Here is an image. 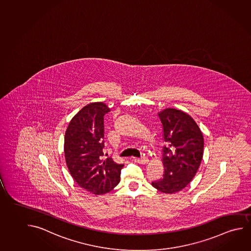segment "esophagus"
Masks as SVG:
<instances>
[{"mask_svg":"<svg viewBox=\"0 0 251 251\" xmlns=\"http://www.w3.org/2000/svg\"><path fill=\"white\" fill-rule=\"evenodd\" d=\"M134 161L138 162V163H140V164H146V163L149 162V159L147 157L135 158Z\"/></svg>","mask_w":251,"mask_h":251,"instance_id":"34e87169","label":"esophagus"}]
</instances>
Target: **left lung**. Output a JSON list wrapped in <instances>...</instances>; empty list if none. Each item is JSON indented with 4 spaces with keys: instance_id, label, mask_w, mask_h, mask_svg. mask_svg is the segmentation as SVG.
Wrapping results in <instances>:
<instances>
[{
    "instance_id": "left-lung-1",
    "label": "left lung",
    "mask_w": 251,
    "mask_h": 251,
    "mask_svg": "<svg viewBox=\"0 0 251 251\" xmlns=\"http://www.w3.org/2000/svg\"><path fill=\"white\" fill-rule=\"evenodd\" d=\"M163 128V177L152 182L163 193H175L186 187L200 168L204 153V138L190 115L168 108L158 113Z\"/></svg>"
}]
</instances>
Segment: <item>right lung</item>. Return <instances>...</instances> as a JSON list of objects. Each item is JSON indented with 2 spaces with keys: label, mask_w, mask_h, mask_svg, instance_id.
<instances>
[{
  "label": "right lung",
  "mask_w": 251,
  "mask_h": 251,
  "mask_svg": "<svg viewBox=\"0 0 251 251\" xmlns=\"http://www.w3.org/2000/svg\"><path fill=\"white\" fill-rule=\"evenodd\" d=\"M111 111L102 102L83 107L70 121L65 133L64 153L68 170L80 187L102 195L120 181L124 164L102 159L103 116Z\"/></svg>",
  "instance_id": "right-lung-1"
}]
</instances>
